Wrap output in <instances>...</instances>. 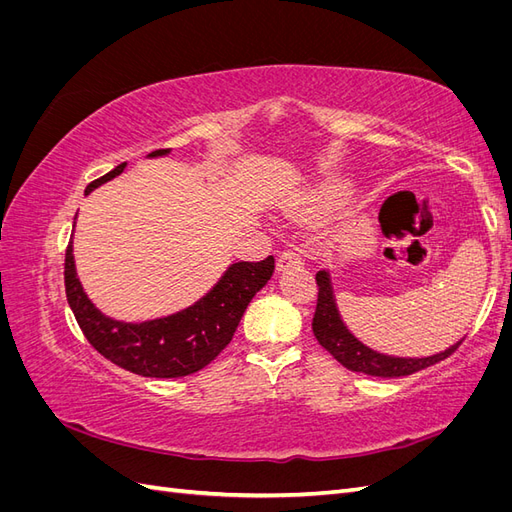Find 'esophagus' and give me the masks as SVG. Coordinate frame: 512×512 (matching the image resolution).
<instances>
[{
	"instance_id": "obj_1",
	"label": "esophagus",
	"mask_w": 512,
	"mask_h": 512,
	"mask_svg": "<svg viewBox=\"0 0 512 512\" xmlns=\"http://www.w3.org/2000/svg\"><path fill=\"white\" fill-rule=\"evenodd\" d=\"M303 265V258L297 250H284L277 258V271H288L294 267H301Z\"/></svg>"
}]
</instances>
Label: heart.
Listing matches in <instances>:
<instances>
[{"label": "heart", "mask_w": 512, "mask_h": 512, "mask_svg": "<svg viewBox=\"0 0 512 512\" xmlns=\"http://www.w3.org/2000/svg\"><path fill=\"white\" fill-rule=\"evenodd\" d=\"M346 194H348V188L342 181H324L320 188L307 198L305 207H299V209L301 211L327 209V207H333L335 203H339V200H342Z\"/></svg>", "instance_id": "1"}]
</instances>
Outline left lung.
Listing matches in <instances>:
<instances>
[{"mask_svg": "<svg viewBox=\"0 0 512 512\" xmlns=\"http://www.w3.org/2000/svg\"><path fill=\"white\" fill-rule=\"evenodd\" d=\"M316 284H318V305L312 329L314 335L324 350L333 354L344 367L350 371H361L367 376H378V378H399V376H410L414 371H421L429 365H436L438 361H444L446 356H451L463 339L451 348H446L438 354L421 356V359H410V356H393V354H382L374 348L365 346L359 337L346 327V322L339 314L337 303H335V292L331 284V273L322 269L316 273Z\"/></svg>", "mask_w": 512, "mask_h": 512, "instance_id": "obj_1", "label": "left lung"}]
</instances>
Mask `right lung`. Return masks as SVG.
<instances>
[{"instance_id":"obj_1","label":"right lung","mask_w":512,"mask_h":512,"mask_svg":"<svg viewBox=\"0 0 512 512\" xmlns=\"http://www.w3.org/2000/svg\"><path fill=\"white\" fill-rule=\"evenodd\" d=\"M170 149L151 151L149 158L168 156ZM126 162L91 181L85 196L123 173ZM72 241L66 250V297L81 331L108 361L145 378H179L209 365L235 335L239 320L254 294L275 269V258L260 262H232L205 297L194 305L156 320L123 322L108 318L91 303L76 275Z\"/></svg>"}]
</instances>
